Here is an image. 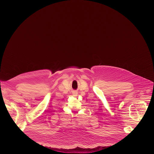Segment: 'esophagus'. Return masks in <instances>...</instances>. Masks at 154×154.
<instances>
[{"instance_id": "obj_1", "label": "esophagus", "mask_w": 154, "mask_h": 154, "mask_svg": "<svg viewBox=\"0 0 154 154\" xmlns=\"http://www.w3.org/2000/svg\"><path fill=\"white\" fill-rule=\"evenodd\" d=\"M73 95L74 96H77L78 93H77V91H74L73 92Z\"/></svg>"}]
</instances>
